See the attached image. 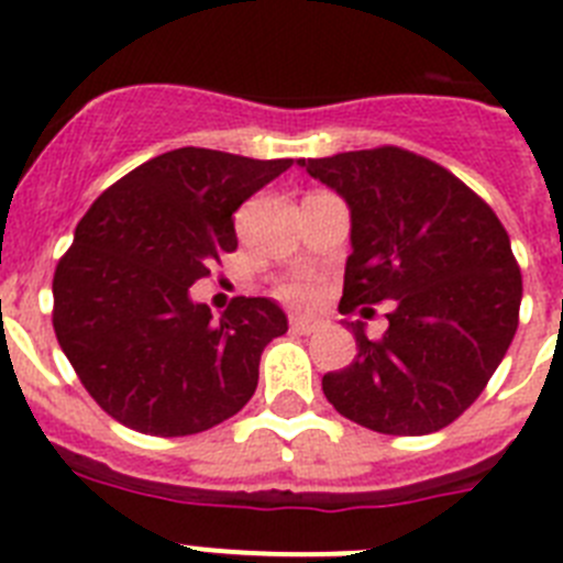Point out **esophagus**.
Segmentation results:
<instances>
[{
    "mask_svg": "<svg viewBox=\"0 0 563 563\" xmlns=\"http://www.w3.org/2000/svg\"><path fill=\"white\" fill-rule=\"evenodd\" d=\"M318 327H321V321L318 318H292L290 321V330L292 332H301V335H310V332H316Z\"/></svg>",
    "mask_w": 563,
    "mask_h": 563,
    "instance_id": "34e87169",
    "label": "esophagus"
}]
</instances>
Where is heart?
Instances as JSON below:
<instances>
[{"instance_id": "1", "label": "heart", "mask_w": 563, "mask_h": 563, "mask_svg": "<svg viewBox=\"0 0 563 563\" xmlns=\"http://www.w3.org/2000/svg\"><path fill=\"white\" fill-rule=\"evenodd\" d=\"M285 296L290 298V301L305 305V301H310V298L316 296V285H312V282H307V278H301V282H292V285L285 287Z\"/></svg>"}]
</instances>
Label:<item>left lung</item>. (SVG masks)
<instances>
[{
	"instance_id": "1",
	"label": "left lung",
	"mask_w": 563,
	"mask_h": 563,
	"mask_svg": "<svg viewBox=\"0 0 563 563\" xmlns=\"http://www.w3.org/2000/svg\"><path fill=\"white\" fill-rule=\"evenodd\" d=\"M298 166L350 208L338 310L395 305L383 338L346 321L357 355L327 372V400L377 434L445 429L482 395L519 327L521 273L499 217L454 174L395 146Z\"/></svg>"
}]
</instances>
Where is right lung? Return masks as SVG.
I'll return each mask as SVG.
<instances>
[{"label": "right lung", "instance_id": "right-lung-1", "mask_svg": "<svg viewBox=\"0 0 563 563\" xmlns=\"http://www.w3.org/2000/svg\"><path fill=\"white\" fill-rule=\"evenodd\" d=\"M290 168L213 148H174L92 202L53 278V327L92 400L126 429L186 437L253 397L258 357L287 332L273 298H233L220 318L191 298L233 211Z\"/></svg>", "mask_w": 563, "mask_h": 563}]
</instances>
